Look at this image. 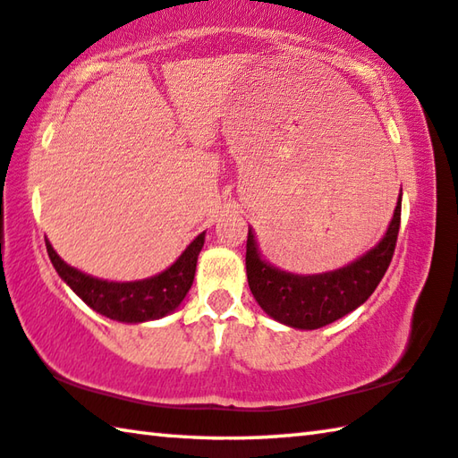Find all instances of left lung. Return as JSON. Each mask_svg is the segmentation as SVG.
<instances>
[{"label":"left lung","instance_id":"1","mask_svg":"<svg viewBox=\"0 0 458 458\" xmlns=\"http://www.w3.org/2000/svg\"><path fill=\"white\" fill-rule=\"evenodd\" d=\"M402 198L384 238L344 268L319 275L286 273L262 260L252 230L246 240L248 286L268 317L294 329H319L366 303L386 275L396 248Z\"/></svg>","mask_w":458,"mask_h":458}]
</instances>
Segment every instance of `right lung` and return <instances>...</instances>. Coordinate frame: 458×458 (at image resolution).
<instances>
[{
    "instance_id": "1",
    "label": "right lung",
    "mask_w": 458,
    "mask_h": 458,
    "mask_svg": "<svg viewBox=\"0 0 458 458\" xmlns=\"http://www.w3.org/2000/svg\"><path fill=\"white\" fill-rule=\"evenodd\" d=\"M204 238L206 232H201L182 252V257L164 273L131 283L103 281V278L81 273L58 257L48 240H46V250H48V257L62 281L71 286L90 309L113 321L143 323L161 319L180 307L191 289Z\"/></svg>"
}]
</instances>
